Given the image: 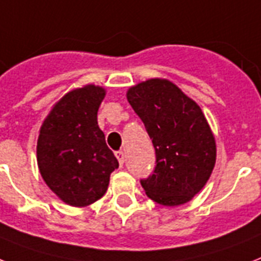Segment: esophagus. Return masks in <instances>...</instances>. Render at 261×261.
<instances>
[{"label": "esophagus", "instance_id": "esophagus-1", "mask_svg": "<svg viewBox=\"0 0 261 261\" xmlns=\"http://www.w3.org/2000/svg\"><path fill=\"white\" fill-rule=\"evenodd\" d=\"M115 156L118 158V161H119L120 166H123V164H124V152L122 151V150H118V151L115 152Z\"/></svg>", "mask_w": 261, "mask_h": 261}]
</instances>
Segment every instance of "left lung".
Instances as JSON below:
<instances>
[{"label": "left lung", "instance_id": "left-lung-1", "mask_svg": "<svg viewBox=\"0 0 261 261\" xmlns=\"http://www.w3.org/2000/svg\"><path fill=\"white\" fill-rule=\"evenodd\" d=\"M127 99L155 150V167L142 188L166 206L185 204L200 192L216 162V143L204 114L169 80L151 79L133 87Z\"/></svg>", "mask_w": 261, "mask_h": 261}]
</instances>
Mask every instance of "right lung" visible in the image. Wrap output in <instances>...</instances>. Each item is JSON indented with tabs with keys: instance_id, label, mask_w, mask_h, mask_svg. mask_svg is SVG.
I'll return each mask as SVG.
<instances>
[{
	"instance_id": "right-lung-1",
	"label": "right lung",
	"mask_w": 261,
	"mask_h": 261,
	"mask_svg": "<svg viewBox=\"0 0 261 261\" xmlns=\"http://www.w3.org/2000/svg\"><path fill=\"white\" fill-rule=\"evenodd\" d=\"M106 92L86 86L71 91L50 111L37 142V164L50 190L72 206H86L105 196L119 162L97 126Z\"/></svg>"
}]
</instances>
